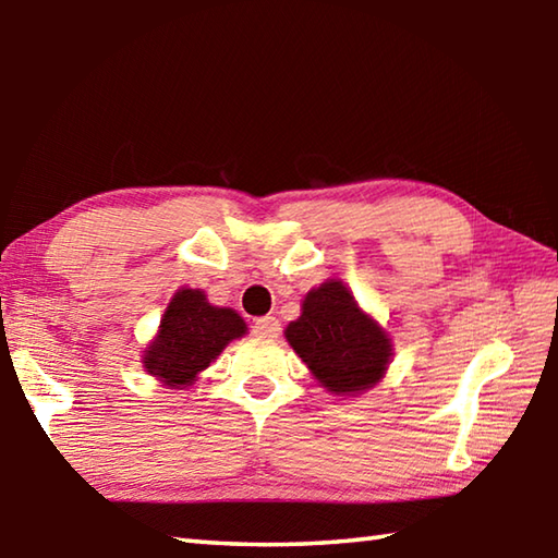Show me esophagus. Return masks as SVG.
Instances as JSON below:
<instances>
[{"mask_svg": "<svg viewBox=\"0 0 558 558\" xmlns=\"http://www.w3.org/2000/svg\"><path fill=\"white\" fill-rule=\"evenodd\" d=\"M278 332H280L278 319L270 317V315L256 319V325H253V335L260 337V339H272V337H278Z\"/></svg>", "mask_w": 558, "mask_h": 558, "instance_id": "1", "label": "esophagus"}]
</instances>
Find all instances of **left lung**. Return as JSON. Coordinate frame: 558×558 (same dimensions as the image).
<instances>
[{
    "label": "left lung",
    "mask_w": 558,
    "mask_h": 558,
    "mask_svg": "<svg viewBox=\"0 0 558 558\" xmlns=\"http://www.w3.org/2000/svg\"><path fill=\"white\" fill-rule=\"evenodd\" d=\"M286 339L317 384L335 396L374 389L393 359L389 332L337 278L307 292L300 317L286 327Z\"/></svg>",
    "instance_id": "8db88e82"
}]
</instances>
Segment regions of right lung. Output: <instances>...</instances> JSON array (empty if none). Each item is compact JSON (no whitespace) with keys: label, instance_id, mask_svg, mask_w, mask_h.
Wrapping results in <instances>:
<instances>
[{"label":"right lung","instance_id":"1","mask_svg":"<svg viewBox=\"0 0 558 558\" xmlns=\"http://www.w3.org/2000/svg\"><path fill=\"white\" fill-rule=\"evenodd\" d=\"M243 335H248V325L235 310L211 305L199 288H179L145 347L143 366L162 386L186 389Z\"/></svg>","mask_w":558,"mask_h":558}]
</instances>
